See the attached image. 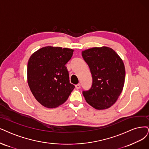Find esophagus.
I'll list each match as a JSON object with an SVG mask.
<instances>
[{
	"mask_svg": "<svg viewBox=\"0 0 149 149\" xmlns=\"http://www.w3.org/2000/svg\"><path fill=\"white\" fill-rule=\"evenodd\" d=\"M75 88L77 89H80V84H77V85H75Z\"/></svg>",
	"mask_w": 149,
	"mask_h": 149,
	"instance_id": "1",
	"label": "esophagus"
}]
</instances>
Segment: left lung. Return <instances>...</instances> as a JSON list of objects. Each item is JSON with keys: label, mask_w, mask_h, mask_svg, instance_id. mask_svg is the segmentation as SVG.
I'll use <instances>...</instances> for the list:
<instances>
[{"label": "left lung", "mask_w": 149, "mask_h": 149, "mask_svg": "<svg viewBox=\"0 0 149 149\" xmlns=\"http://www.w3.org/2000/svg\"><path fill=\"white\" fill-rule=\"evenodd\" d=\"M93 77L91 88L83 91L87 103L97 110L111 107L122 93L125 79L123 60L113 49L94 47L82 51Z\"/></svg>", "instance_id": "left-lung-1"}]
</instances>
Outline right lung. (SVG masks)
<instances>
[{
	"label": "right lung",
	"instance_id": "1",
	"mask_svg": "<svg viewBox=\"0 0 149 149\" xmlns=\"http://www.w3.org/2000/svg\"><path fill=\"white\" fill-rule=\"evenodd\" d=\"M74 49L47 46L33 53L27 63V84L44 107L56 108L68 99L75 86L70 84L65 64Z\"/></svg>",
	"mask_w": 149,
	"mask_h": 149
}]
</instances>
